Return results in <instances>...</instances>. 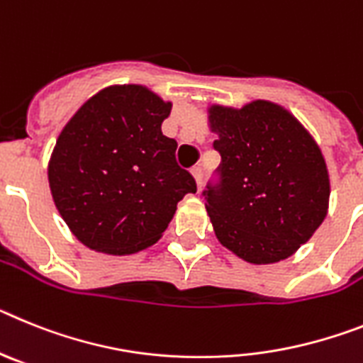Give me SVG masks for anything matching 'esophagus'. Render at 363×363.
Returning a JSON list of instances; mask_svg holds the SVG:
<instances>
[{
    "mask_svg": "<svg viewBox=\"0 0 363 363\" xmlns=\"http://www.w3.org/2000/svg\"><path fill=\"white\" fill-rule=\"evenodd\" d=\"M191 175H194L195 182H197V190H201V186H203V179H204V173L201 168H194L191 169Z\"/></svg>",
    "mask_w": 363,
    "mask_h": 363,
    "instance_id": "esophagus-1",
    "label": "esophagus"
}]
</instances>
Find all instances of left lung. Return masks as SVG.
Wrapping results in <instances>:
<instances>
[{
    "instance_id": "left-lung-1",
    "label": "left lung",
    "mask_w": 363,
    "mask_h": 363,
    "mask_svg": "<svg viewBox=\"0 0 363 363\" xmlns=\"http://www.w3.org/2000/svg\"><path fill=\"white\" fill-rule=\"evenodd\" d=\"M220 164L203 191L217 239L235 256L269 264L313 238L329 208V172L307 129L277 104L212 106Z\"/></svg>"
}]
</instances>
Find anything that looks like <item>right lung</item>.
<instances>
[{
    "label": "right lung",
    "mask_w": 363,
    "mask_h": 363,
    "mask_svg": "<svg viewBox=\"0 0 363 363\" xmlns=\"http://www.w3.org/2000/svg\"><path fill=\"white\" fill-rule=\"evenodd\" d=\"M172 102L144 86L106 87L62 129L49 160L60 216L91 250L125 256L151 247L177 203L195 194L175 160L177 143L160 131Z\"/></svg>",
    "instance_id": "obj_1"
}]
</instances>
